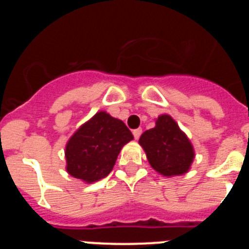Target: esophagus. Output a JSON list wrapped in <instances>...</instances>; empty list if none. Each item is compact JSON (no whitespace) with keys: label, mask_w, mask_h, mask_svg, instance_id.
I'll use <instances>...</instances> for the list:
<instances>
[{"label":"esophagus","mask_w":249,"mask_h":249,"mask_svg":"<svg viewBox=\"0 0 249 249\" xmlns=\"http://www.w3.org/2000/svg\"><path fill=\"white\" fill-rule=\"evenodd\" d=\"M141 135H142V128L133 129V136H135L136 140H138V138L141 137Z\"/></svg>","instance_id":"34e87169"}]
</instances>
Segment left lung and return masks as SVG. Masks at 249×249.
<instances>
[{
  "mask_svg": "<svg viewBox=\"0 0 249 249\" xmlns=\"http://www.w3.org/2000/svg\"><path fill=\"white\" fill-rule=\"evenodd\" d=\"M138 142L152 168L162 176H181L191 168L195 149L186 133L168 114H160L155 128L143 132Z\"/></svg>",
  "mask_w": 249,
  "mask_h": 249,
  "instance_id": "1",
  "label": "left lung"
}]
</instances>
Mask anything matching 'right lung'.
Instances as JSON below:
<instances>
[{"instance_id":"right-lung-1","label":"right lung","mask_w":249,"mask_h":249,"mask_svg":"<svg viewBox=\"0 0 249 249\" xmlns=\"http://www.w3.org/2000/svg\"><path fill=\"white\" fill-rule=\"evenodd\" d=\"M133 140L121 120L101 111L83 123L66 144V171L86 183L108 176L121 149Z\"/></svg>"}]
</instances>
